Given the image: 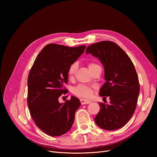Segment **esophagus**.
I'll return each mask as SVG.
<instances>
[{
    "label": "esophagus",
    "mask_w": 157,
    "mask_h": 157,
    "mask_svg": "<svg viewBox=\"0 0 157 157\" xmlns=\"http://www.w3.org/2000/svg\"><path fill=\"white\" fill-rule=\"evenodd\" d=\"M80 103H81L82 105H84V104H89V103H90V102H91L90 101L86 100V99H80Z\"/></svg>",
    "instance_id": "1"
}]
</instances>
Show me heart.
Here are the masks:
<instances>
[{"instance_id": "1", "label": "heart", "mask_w": 157, "mask_h": 157, "mask_svg": "<svg viewBox=\"0 0 157 157\" xmlns=\"http://www.w3.org/2000/svg\"><path fill=\"white\" fill-rule=\"evenodd\" d=\"M88 68H89L90 71H91L94 68L98 66V65L95 63L90 62L88 63ZM77 63H73L71 64L69 66V67L68 69V71H67L69 77H73L74 75L76 73V71H77ZM73 92L75 95H76V96H77L78 97H83V98H88L92 96V93H93V90L89 86L80 84V85H78V86H76L73 89Z\"/></svg>"}]
</instances>
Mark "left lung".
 <instances>
[{"label": "left lung", "mask_w": 157, "mask_h": 157, "mask_svg": "<svg viewBox=\"0 0 157 157\" xmlns=\"http://www.w3.org/2000/svg\"><path fill=\"white\" fill-rule=\"evenodd\" d=\"M86 52L102 63L106 82L99 96L110 99L109 104L99 103L100 110L95 122L104 130L119 129L129 121L137 106L140 86L134 65L126 52L111 41L92 44Z\"/></svg>", "instance_id": "obj_1"}]
</instances>
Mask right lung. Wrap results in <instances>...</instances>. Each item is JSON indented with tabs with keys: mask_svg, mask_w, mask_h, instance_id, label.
Here are the masks:
<instances>
[{
	"mask_svg": "<svg viewBox=\"0 0 157 157\" xmlns=\"http://www.w3.org/2000/svg\"><path fill=\"white\" fill-rule=\"evenodd\" d=\"M86 46L68 47L49 44L35 59L27 79V105L35 124L50 136H60L72 126L80 106L74 96L64 103L58 98L67 94L68 69L82 54Z\"/></svg>",
	"mask_w": 157,
	"mask_h": 157,
	"instance_id": "obj_1",
	"label": "right lung"
}]
</instances>
